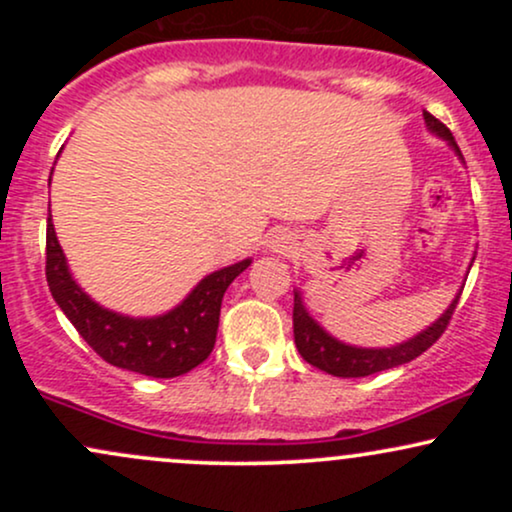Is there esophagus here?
<instances>
[{"instance_id":"esophagus-1","label":"esophagus","mask_w":512,"mask_h":512,"mask_svg":"<svg viewBox=\"0 0 512 512\" xmlns=\"http://www.w3.org/2000/svg\"><path fill=\"white\" fill-rule=\"evenodd\" d=\"M267 245L276 252H284V250H289V238L281 236V233H272V236H269V240H267Z\"/></svg>"}]
</instances>
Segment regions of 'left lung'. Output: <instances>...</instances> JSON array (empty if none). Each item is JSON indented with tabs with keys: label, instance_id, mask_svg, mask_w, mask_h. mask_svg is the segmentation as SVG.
Returning a JSON list of instances; mask_svg holds the SVG:
<instances>
[{
	"label": "left lung",
	"instance_id": "1",
	"mask_svg": "<svg viewBox=\"0 0 512 512\" xmlns=\"http://www.w3.org/2000/svg\"><path fill=\"white\" fill-rule=\"evenodd\" d=\"M424 122L428 132L436 134L438 139H443V142L455 151V156L464 163L460 146H457L455 137L450 134V129L440 120H436L431 113H426V110H424ZM472 262H469V267H472ZM462 289L464 286H460V291L455 293V298H452L448 308L443 310V315H440L436 322H431L426 330L414 334V337H409L407 342L402 344L378 346V349H375V346H370L368 349V346L346 344L342 339L332 337V334L308 313V308H305V301H303V293L293 289V339H296V349L298 354L310 363V366L325 370V373L330 375H337V378H366V375L380 373V370L402 366V363L414 361L416 356L424 354L428 346L436 344V339L445 332L452 313H455V305L460 301Z\"/></svg>",
	"mask_w": 512,
	"mask_h": 512
}]
</instances>
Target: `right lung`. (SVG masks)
<instances>
[{
  "label": "right lung",
  "mask_w": 512,
  "mask_h": 512,
  "mask_svg": "<svg viewBox=\"0 0 512 512\" xmlns=\"http://www.w3.org/2000/svg\"><path fill=\"white\" fill-rule=\"evenodd\" d=\"M240 260L216 269L163 315L132 317L93 301L76 284L57 240L48 207V262L45 276L55 303L103 361L149 378H175L207 361L216 342L223 293L250 267Z\"/></svg>",
  "instance_id": "right-lung-1"
}]
</instances>
